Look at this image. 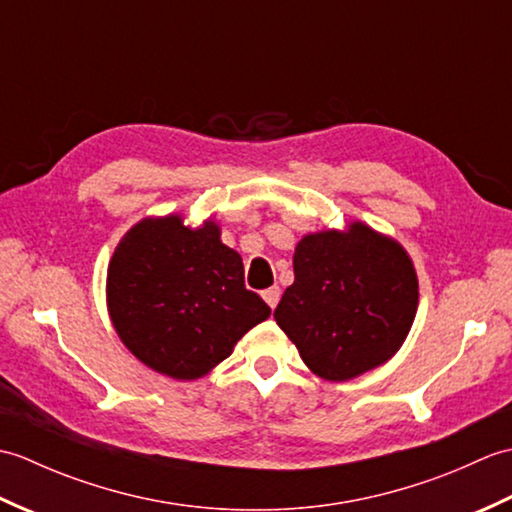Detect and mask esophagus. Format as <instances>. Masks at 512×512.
Instances as JSON below:
<instances>
[{
	"label": "esophagus",
	"mask_w": 512,
	"mask_h": 512,
	"mask_svg": "<svg viewBox=\"0 0 512 512\" xmlns=\"http://www.w3.org/2000/svg\"><path fill=\"white\" fill-rule=\"evenodd\" d=\"M262 297H264V301L268 303L270 308H277V303H279V299H281V290H279V286H273V288H268V290H264L262 292Z\"/></svg>",
	"instance_id": "1"
}]
</instances>
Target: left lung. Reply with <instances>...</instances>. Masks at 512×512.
Returning a JSON list of instances; mask_svg holds the SVG:
<instances>
[{
  "label": "left lung",
  "instance_id": "8db88e82",
  "mask_svg": "<svg viewBox=\"0 0 512 512\" xmlns=\"http://www.w3.org/2000/svg\"><path fill=\"white\" fill-rule=\"evenodd\" d=\"M275 321L314 374L350 380L387 363L418 310V277L394 239L354 222L306 235Z\"/></svg>",
  "mask_w": 512,
  "mask_h": 512
}]
</instances>
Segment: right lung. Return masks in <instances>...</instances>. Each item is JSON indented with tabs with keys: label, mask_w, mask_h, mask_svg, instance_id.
Returning <instances> with one entry per match:
<instances>
[{
	"label": "right lung",
	"mask_w": 512,
	"mask_h": 512,
	"mask_svg": "<svg viewBox=\"0 0 512 512\" xmlns=\"http://www.w3.org/2000/svg\"><path fill=\"white\" fill-rule=\"evenodd\" d=\"M107 308L138 361L178 380L200 378L270 317L244 286V264L220 228L147 217L116 246L107 268Z\"/></svg>",
	"instance_id": "obj_1"
}]
</instances>
